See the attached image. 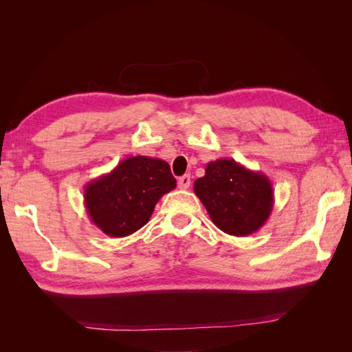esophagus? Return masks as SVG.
<instances>
[{
  "mask_svg": "<svg viewBox=\"0 0 352 352\" xmlns=\"http://www.w3.org/2000/svg\"><path fill=\"white\" fill-rule=\"evenodd\" d=\"M177 186H179L180 189H188V188L190 186V176H189V175L180 176V177L177 179Z\"/></svg>",
  "mask_w": 352,
  "mask_h": 352,
  "instance_id": "34e87169",
  "label": "esophagus"
}]
</instances>
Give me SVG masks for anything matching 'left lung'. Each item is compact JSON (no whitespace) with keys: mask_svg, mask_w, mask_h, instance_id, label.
I'll use <instances>...</instances> for the list:
<instances>
[{"mask_svg":"<svg viewBox=\"0 0 352 352\" xmlns=\"http://www.w3.org/2000/svg\"><path fill=\"white\" fill-rule=\"evenodd\" d=\"M194 192L212 223L233 236L257 232L272 214L274 202L270 179L233 158L210 162L206 175L194 182Z\"/></svg>","mask_w":352,"mask_h":352,"instance_id":"left-lung-1","label":"left lung"}]
</instances>
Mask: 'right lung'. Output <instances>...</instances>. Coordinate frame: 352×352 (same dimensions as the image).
Wrapping results in <instances>:
<instances>
[{"label":"right lung","instance_id":"obj_1","mask_svg":"<svg viewBox=\"0 0 352 352\" xmlns=\"http://www.w3.org/2000/svg\"><path fill=\"white\" fill-rule=\"evenodd\" d=\"M175 188L176 179L164 160L135 155L88 182L83 199L95 226L105 235L123 238L146 225L158 199Z\"/></svg>","mask_w":352,"mask_h":352}]
</instances>
